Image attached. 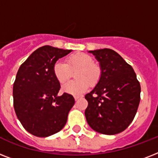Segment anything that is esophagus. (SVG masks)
I'll return each mask as SVG.
<instances>
[{
  "label": "esophagus",
  "mask_w": 158,
  "mask_h": 158,
  "mask_svg": "<svg viewBox=\"0 0 158 158\" xmlns=\"http://www.w3.org/2000/svg\"><path fill=\"white\" fill-rule=\"evenodd\" d=\"M79 98H81V97H80V96H74V99H75V101H77V100H78Z\"/></svg>",
  "instance_id": "obj_1"
}]
</instances>
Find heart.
Instances as JSON below:
<instances>
[{"mask_svg":"<svg viewBox=\"0 0 158 158\" xmlns=\"http://www.w3.org/2000/svg\"><path fill=\"white\" fill-rule=\"evenodd\" d=\"M74 73L76 80L70 81L63 86V90L68 94H80L86 91L90 85H95L101 77V69L89 55L76 53L66 58L65 64L57 61L53 66V74L60 84H64Z\"/></svg>","mask_w":158,"mask_h":158,"instance_id":"obj_1","label":"heart"}]
</instances>
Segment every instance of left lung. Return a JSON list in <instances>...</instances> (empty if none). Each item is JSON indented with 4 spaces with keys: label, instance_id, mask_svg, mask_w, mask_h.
<instances>
[{
    "label": "left lung",
    "instance_id": "8db88e82",
    "mask_svg": "<svg viewBox=\"0 0 158 158\" xmlns=\"http://www.w3.org/2000/svg\"><path fill=\"white\" fill-rule=\"evenodd\" d=\"M100 63L102 74L96 87L85 95V116L89 126L103 135L122 132L135 118L141 87L132 66L115 51H89Z\"/></svg>",
    "mask_w": 158,
    "mask_h": 158
}]
</instances>
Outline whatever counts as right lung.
I'll list each match as a JSON object with an SVG mask.
<instances>
[{
  "mask_svg": "<svg viewBox=\"0 0 158 158\" xmlns=\"http://www.w3.org/2000/svg\"><path fill=\"white\" fill-rule=\"evenodd\" d=\"M71 52L51 46L33 52L21 64L13 86L14 108L23 127L37 137H48L62 130L74 97L58 96L60 84L53 74L57 60Z\"/></svg>",
  "mask_w": 158,
  "mask_h": 158,
  "instance_id": "add662e5",
  "label": "right lung"
}]
</instances>
